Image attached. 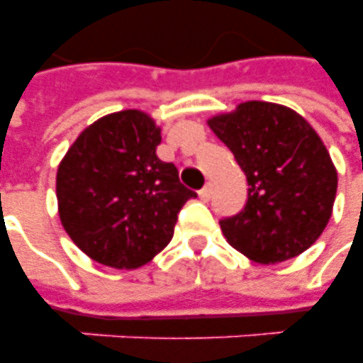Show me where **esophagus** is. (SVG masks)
Instances as JSON below:
<instances>
[{
    "label": "esophagus",
    "mask_w": 363,
    "mask_h": 363,
    "mask_svg": "<svg viewBox=\"0 0 363 363\" xmlns=\"http://www.w3.org/2000/svg\"><path fill=\"white\" fill-rule=\"evenodd\" d=\"M211 194H213V188H211V184H205V186L199 190V198L203 199V201H207V199L211 198Z\"/></svg>",
    "instance_id": "34e87169"
}]
</instances>
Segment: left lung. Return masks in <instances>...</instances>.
<instances>
[{
    "mask_svg": "<svg viewBox=\"0 0 363 363\" xmlns=\"http://www.w3.org/2000/svg\"><path fill=\"white\" fill-rule=\"evenodd\" d=\"M207 124L248 182L245 209L220 220L226 241L265 265L305 252L328 226L337 192V169L315 128L271 101H245Z\"/></svg>",
    "mask_w": 363,
    "mask_h": 363,
    "instance_id": "8db88e82",
    "label": "left lung"
}]
</instances>
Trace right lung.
<instances>
[{
    "instance_id": "right-lung-1",
    "label": "right lung",
    "mask_w": 363,
    "mask_h": 363,
    "mask_svg": "<svg viewBox=\"0 0 363 363\" xmlns=\"http://www.w3.org/2000/svg\"><path fill=\"white\" fill-rule=\"evenodd\" d=\"M162 130L139 109L101 116L81 131L56 173L62 226L88 258L137 269L169 245L196 192L156 156Z\"/></svg>"
}]
</instances>
